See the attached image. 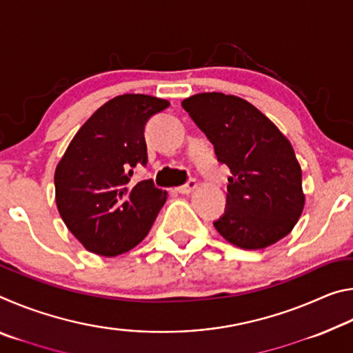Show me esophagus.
Segmentation results:
<instances>
[{
    "label": "esophagus",
    "instance_id": "obj_1",
    "mask_svg": "<svg viewBox=\"0 0 353 353\" xmlns=\"http://www.w3.org/2000/svg\"><path fill=\"white\" fill-rule=\"evenodd\" d=\"M196 187H198V182H196L194 179H190V181L185 185H182V187H177L176 191L181 194H190L191 191L196 190Z\"/></svg>",
    "mask_w": 353,
    "mask_h": 353
}]
</instances>
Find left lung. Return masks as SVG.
<instances>
[{
  "mask_svg": "<svg viewBox=\"0 0 353 353\" xmlns=\"http://www.w3.org/2000/svg\"><path fill=\"white\" fill-rule=\"evenodd\" d=\"M182 107L232 172L225 210L214 229L241 249L268 248L288 235L305 196L294 149L276 124L232 94L199 93Z\"/></svg>",
  "mask_w": 353,
  "mask_h": 353,
  "instance_id": "obj_1",
  "label": "left lung"
}]
</instances>
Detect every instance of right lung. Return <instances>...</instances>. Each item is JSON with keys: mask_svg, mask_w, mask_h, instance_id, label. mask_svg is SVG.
<instances>
[{"mask_svg": "<svg viewBox=\"0 0 353 353\" xmlns=\"http://www.w3.org/2000/svg\"><path fill=\"white\" fill-rule=\"evenodd\" d=\"M168 101L121 94L83 123L59 162L56 204L68 230L90 252L115 256L148 235L166 201L152 179L134 183L146 166L145 126Z\"/></svg>", "mask_w": 353, "mask_h": 353, "instance_id": "1", "label": "right lung"}]
</instances>
